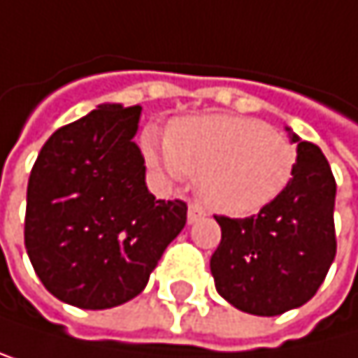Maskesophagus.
<instances>
[{"label": "esophagus", "mask_w": 358, "mask_h": 358, "mask_svg": "<svg viewBox=\"0 0 358 358\" xmlns=\"http://www.w3.org/2000/svg\"><path fill=\"white\" fill-rule=\"evenodd\" d=\"M201 218H205V209H203L201 205L192 203V205L187 207V222H189V224H194V222H199Z\"/></svg>", "instance_id": "obj_1"}]
</instances>
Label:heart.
I'll use <instances>...</instances> for the list:
<instances>
[{"instance_id":"heart-1","label":"heart","mask_w":358,"mask_h":358,"mask_svg":"<svg viewBox=\"0 0 358 358\" xmlns=\"http://www.w3.org/2000/svg\"><path fill=\"white\" fill-rule=\"evenodd\" d=\"M147 162L169 177H196L201 201L222 216H252L292 181L296 149L285 134L248 116L207 114L175 120L166 140L142 134Z\"/></svg>"}]
</instances>
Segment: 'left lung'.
Listing matches in <instances>:
<instances>
[{"label":"left lung","mask_w":358,"mask_h":358,"mask_svg":"<svg viewBox=\"0 0 358 358\" xmlns=\"http://www.w3.org/2000/svg\"><path fill=\"white\" fill-rule=\"evenodd\" d=\"M285 129L298 144L292 181L257 216H216L222 240L209 262L229 305L268 317L309 303L337 250L331 166L320 147Z\"/></svg>","instance_id":"8db88e82"}]
</instances>
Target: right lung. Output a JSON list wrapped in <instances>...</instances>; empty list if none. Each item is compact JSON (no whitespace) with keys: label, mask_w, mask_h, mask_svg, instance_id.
<instances>
[{"label":"right lung","mask_w":358,"mask_h":358,"mask_svg":"<svg viewBox=\"0 0 358 358\" xmlns=\"http://www.w3.org/2000/svg\"><path fill=\"white\" fill-rule=\"evenodd\" d=\"M140 106L101 103L60 127L27 183L25 248L47 292L80 309L136 298L185 227L183 201H157L134 142Z\"/></svg>","instance_id":"right-lung-1"}]
</instances>
